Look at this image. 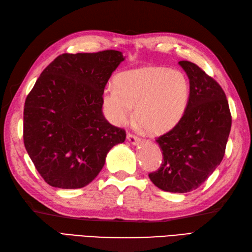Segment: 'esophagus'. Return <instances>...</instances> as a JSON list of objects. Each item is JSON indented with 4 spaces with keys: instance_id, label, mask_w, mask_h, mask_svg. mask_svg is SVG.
Masks as SVG:
<instances>
[{
    "instance_id": "obj_1",
    "label": "esophagus",
    "mask_w": 252,
    "mask_h": 252,
    "mask_svg": "<svg viewBox=\"0 0 252 252\" xmlns=\"http://www.w3.org/2000/svg\"><path fill=\"white\" fill-rule=\"evenodd\" d=\"M127 140L129 141V142L131 144H133V145H136V144H138L140 142V138L137 137V136H134V134H132V133H128L127 134Z\"/></svg>"
}]
</instances>
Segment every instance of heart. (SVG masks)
<instances>
[{
    "label": "heart",
    "mask_w": 252,
    "mask_h": 252,
    "mask_svg": "<svg viewBox=\"0 0 252 252\" xmlns=\"http://www.w3.org/2000/svg\"><path fill=\"white\" fill-rule=\"evenodd\" d=\"M114 89H106L102 105L109 120L124 125L134 118L152 134H162L179 124L189 102L190 82L180 69L144 66L123 71L113 79Z\"/></svg>",
    "instance_id": "1"
}]
</instances>
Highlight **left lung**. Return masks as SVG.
<instances>
[{
  "mask_svg": "<svg viewBox=\"0 0 252 252\" xmlns=\"http://www.w3.org/2000/svg\"><path fill=\"white\" fill-rule=\"evenodd\" d=\"M179 64L190 82L189 102L179 124L157 138L163 160L149 176L164 191L184 193L200 187L221 162L232 118L221 87L194 63Z\"/></svg>",
  "mask_w": 252,
  "mask_h": 252,
  "instance_id": "1",
  "label": "left lung"
}]
</instances>
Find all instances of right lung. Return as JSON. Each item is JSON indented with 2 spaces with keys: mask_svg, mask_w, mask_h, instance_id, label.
Segmentation results:
<instances>
[{
  "mask_svg": "<svg viewBox=\"0 0 252 252\" xmlns=\"http://www.w3.org/2000/svg\"><path fill=\"white\" fill-rule=\"evenodd\" d=\"M125 60L121 51L64 53L49 64L30 92L23 111L24 146L45 182L82 188L126 139L102 114L108 80Z\"/></svg>",
  "mask_w": 252,
  "mask_h": 252,
  "instance_id": "add662e5",
  "label": "right lung"
}]
</instances>
